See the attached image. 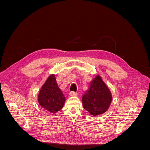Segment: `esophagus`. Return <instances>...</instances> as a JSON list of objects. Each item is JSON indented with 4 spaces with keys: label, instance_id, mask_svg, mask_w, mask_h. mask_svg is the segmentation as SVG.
<instances>
[{
    "label": "esophagus",
    "instance_id": "obj_1",
    "mask_svg": "<svg viewBox=\"0 0 150 150\" xmlns=\"http://www.w3.org/2000/svg\"><path fill=\"white\" fill-rule=\"evenodd\" d=\"M78 95V93H76L74 91H72V92L69 93V96H77Z\"/></svg>",
    "mask_w": 150,
    "mask_h": 150
}]
</instances>
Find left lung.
Segmentation results:
<instances>
[{"label": "left lung", "instance_id": "left-lung-1", "mask_svg": "<svg viewBox=\"0 0 150 150\" xmlns=\"http://www.w3.org/2000/svg\"><path fill=\"white\" fill-rule=\"evenodd\" d=\"M111 99L110 90L99 76H97L91 82L89 89L82 98L84 108L93 116L106 112Z\"/></svg>", "mask_w": 150, "mask_h": 150}]
</instances>
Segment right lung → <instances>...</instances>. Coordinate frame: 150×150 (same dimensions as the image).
<instances>
[{
    "instance_id": "1",
    "label": "right lung",
    "mask_w": 150,
    "mask_h": 150,
    "mask_svg": "<svg viewBox=\"0 0 150 150\" xmlns=\"http://www.w3.org/2000/svg\"><path fill=\"white\" fill-rule=\"evenodd\" d=\"M65 99L64 94L58 87L55 77L50 76L39 92L38 101L40 105L54 113L62 108Z\"/></svg>"
}]
</instances>
